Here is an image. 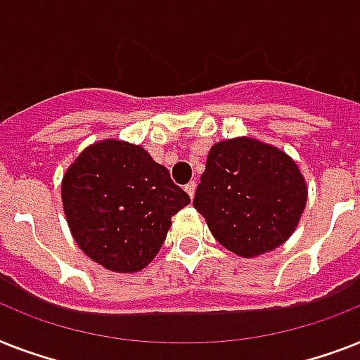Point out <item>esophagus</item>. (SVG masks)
I'll list each match as a JSON object with an SVG mask.
<instances>
[{"label":"esophagus","instance_id":"obj_1","mask_svg":"<svg viewBox=\"0 0 360 360\" xmlns=\"http://www.w3.org/2000/svg\"><path fill=\"white\" fill-rule=\"evenodd\" d=\"M185 191L186 194L191 198H194V194H196V181H191L188 185H185Z\"/></svg>","mask_w":360,"mask_h":360}]
</instances>
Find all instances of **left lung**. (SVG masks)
<instances>
[{
  "instance_id": "8db88e82",
  "label": "left lung",
  "mask_w": 360,
  "mask_h": 360,
  "mask_svg": "<svg viewBox=\"0 0 360 360\" xmlns=\"http://www.w3.org/2000/svg\"><path fill=\"white\" fill-rule=\"evenodd\" d=\"M307 198L290 155L254 138H233L211 147L194 207L220 245L256 257L290 239Z\"/></svg>"
}]
</instances>
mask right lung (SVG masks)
I'll return each instance as SVG.
<instances>
[{
    "mask_svg": "<svg viewBox=\"0 0 360 360\" xmlns=\"http://www.w3.org/2000/svg\"><path fill=\"white\" fill-rule=\"evenodd\" d=\"M76 245L115 273H138L157 256L172 217L191 198L140 146L103 140L78 155L61 183Z\"/></svg>",
    "mask_w": 360,
    "mask_h": 360,
    "instance_id": "obj_1",
    "label": "right lung"
}]
</instances>
